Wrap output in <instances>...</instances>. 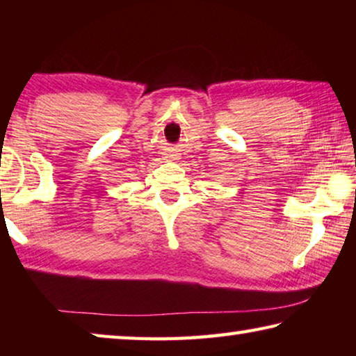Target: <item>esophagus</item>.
<instances>
[{
  "mask_svg": "<svg viewBox=\"0 0 356 356\" xmlns=\"http://www.w3.org/2000/svg\"><path fill=\"white\" fill-rule=\"evenodd\" d=\"M165 159L170 160V161H174V160L179 159V155H177L176 152H174V150H168V152L165 154Z\"/></svg>",
  "mask_w": 356,
  "mask_h": 356,
  "instance_id": "obj_1",
  "label": "esophagus"
}]
</instances>
